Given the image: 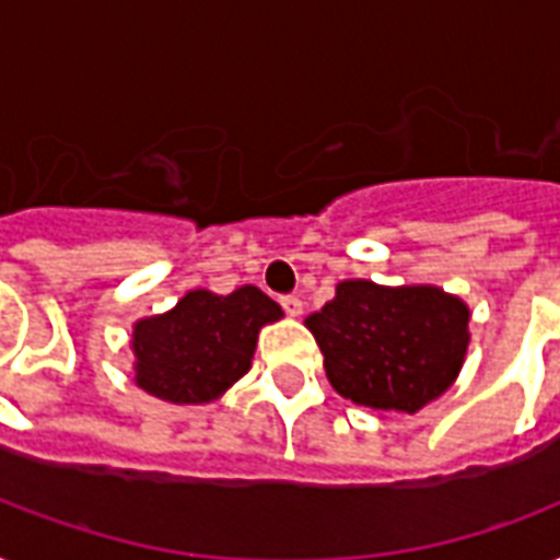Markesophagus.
Instances as JSON below:
<instances>
[{"instance_id":"1","label":"esophagus","mask_w":560,"mask_h":560,"mask_svg":"<svg viewBox=\"0 0 560 560\" xmlns=\"http://www.w3.org/2000/svg\"><path fill=\"white\" fill-rule=\"evenodd\" d=\"M281 307L288 311V316H302V311H305V305H302V299L299 296H284L281 299Z\"/></svg>"}]
</instances>
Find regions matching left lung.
<instances>
[{
    "instance_id": "1",
    "label": "left lung",
    "mask_w": 560,
    "mask_h": 560,
    "mask_svg": "<svg viewBox=\"0 0 560 560\" xmlns=\"http://www.w3.org/2000/svg\"><path fill=\"white\" fill-rule=\"evenodd\" d=\"M470 307L435 284L386 288L366 279L337 284L305 319L342 398L374 412H418L462 372Z\"/></svg>"
}]
</instances>
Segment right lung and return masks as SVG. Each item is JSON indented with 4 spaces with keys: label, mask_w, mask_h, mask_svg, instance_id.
<instances>
[{
    "label": "right lung",
    "mask_w": 560,
    "mask_h": 560,
    "mask_svg": "<svg viewBox=\"0 0 560 560\" xmlns=\"http://www.w3.org/2000/svg\"><path fill=\"white\" fill-rule=\"evenodd\" d=\"M284 311L253 284L229 296L206 288L188 290L165 314L133 325V381L168 404H211L253 366L264 325Z\"/></svg>",
    "instance_id": "add662e5"
}]
</instances>
